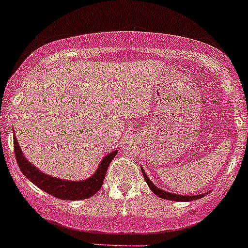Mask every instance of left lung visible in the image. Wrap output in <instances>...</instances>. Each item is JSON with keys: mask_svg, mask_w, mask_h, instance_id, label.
<instances>
[{"mask_svg": "<svg viewBox=\"0 0 248 248\" xmlns=\"http://www.w3.org/2000/svg\"><path fill=\"white\" fill-rule=\"evenodd\" d=\"M141 171H143L144 179H145L146 184H148V186L151 189V191L154 192L156 196H159V198H161V199H165V200H171V201H192V200H198V199L202 198V196H203V195H195V196H183V195H176V194H171V192L163 191V190H160L159 187H156L154 184L149 180V177L146 176V174L144 172L143 169H141Z\"/></svg>", "mask_w": 248, "mask_h": 248, "instance_id": "left-lung-1", "label": "left lung"}]
</instances>
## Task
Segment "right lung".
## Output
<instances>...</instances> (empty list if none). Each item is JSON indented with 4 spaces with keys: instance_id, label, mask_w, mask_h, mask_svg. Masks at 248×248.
Wrapping results in <instances>:
<instances>
[{
    "instance_id": "1",
    "label": "right lung",
    "mask_w": 248,
    "mask_h": 248,
    "mask_svg": "<svg viewBox=\"0 0 248 248\" xmlns=\"http://www.w3.org/2000/svg\"><path fill=\"white\" fill-rule=\"evenodd\" d=\"M13 148H15L16 161L18 164V168L21 169L22 174L25 175L31 183L38 186L39 189L48 192L54 198L61 199V200H84V199L91 198L95 192L99 191L103 185V181H104L107 170L109 168V164L111 163V160L115 157L118 153V151L114 150L113 153L107 155L102 160L95 174L89 177L88 180L68 181L48 176V175L43 174L42 171H39L38 169L32 165L26 159L25 155L22 154L16 137L13 138Z\"/></svg>"
}]
</instances>
